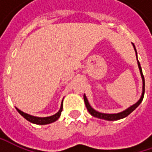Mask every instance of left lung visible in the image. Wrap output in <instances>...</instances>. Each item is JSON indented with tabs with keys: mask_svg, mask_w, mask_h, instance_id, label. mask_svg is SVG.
Instances as JSON below:
<instances>
[{
	"mask_svg": "<svg viewBox=\"0 0 152 152\" xmlns=\"http://www.w3.org/2000/svg\"><path fill=\"white\" fill-rule=\"evenodd\" d=\"M134 45V50H135V53H136V56H137V51H136V49H135V46H134V45ZM138 60V58H137ZM138 66H139V68H140V74H141V77H142V80H143V92H142V96L140 97V99L134 105H133L132 107H130L129 108H128V109H126L125 111H124V112H122V113H116V114H107V113H98L96 112V110H94L93 108L91 107V105L89 104V102H88V100H87V98L85 96H84V100H85V106H86V107L88 109V111H89V113L92 115V116H94V117H96V118H101V119H105V120H108V121H114V120H118L121 119V118H125L127 117L128 115H129V114L131 113L135 109V108L137 107L141 103V102L143 101V98H144V95H145V78H144V75L143 73H142V69H141V67H140V62L138 61Z\"/></svg>",
	"mask_w": 152,
	"mask_h": 152,
	"instance_id": "left-lung-1",
	"label": "left lung"
}]
</instances>
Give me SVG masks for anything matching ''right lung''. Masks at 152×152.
I'll return each mask as SVG.
<instances>
[{
    "instance_id": "right-lung-1",
    "label": "right lung",
    "mask_w": 152,
    "mask_h": 152,
    "mask_svg": "<svg viewBox=\"0 0 152 152\" xmlns=\"http://www.w3.org/2000/svg\"><path fill=\"white\" fill-rule=\"evenodd\" d=\"M18 112L25 118L28 121H29L30 123H33V124H50V123H53L56 120L60 118L61 113V111H62V102H61V108L59 110V112L57 113H56L55 115L53 116H50V117H46V118H38V117H34V116H31V115H28V114L24 113L23 112L20 111L19 109H18Z\"/></svg>"
}]
</instances>
